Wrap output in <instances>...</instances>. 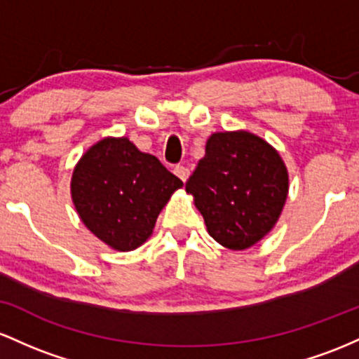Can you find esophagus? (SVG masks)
<instances>
[{"label":"esophagus","mask_w":359,"mask_h":359,"mask_svg":"<svg viewBox=\"0 0 359 359\" xmlns=\"http://www.w3.org/2000/svg\"><path fill=\"white\" fill-rule=\"evenodd\" d=\"M175 175L178 176V178L184 183V181L188 180V176H190V169L184 168V166H176L175 168Z\"/></svg>","instance_id":"obj_1"}]
</instances>
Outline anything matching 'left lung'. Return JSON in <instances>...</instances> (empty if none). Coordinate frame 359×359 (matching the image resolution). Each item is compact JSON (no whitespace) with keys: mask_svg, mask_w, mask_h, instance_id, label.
Returning a JSON list of instances; mask_svg holds the SVG:
<instances>
[{"mask_svg":"<svg viewBox=\"0 0 359 359\" xmlns=\"http://www.w3.org/2000/svg\"><path fill=\"white\" fill-rule=\"evenodd\" d=\"M195 207L224 248L241 251L275 227L288 195V171L266 140L249 132H217L190 180Z\"/></svg>","mask_w":359,"mask_h":359,"instance_id":"obj_1","label":"left lung"}]
</instances>
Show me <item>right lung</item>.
Instances as JSON below:
<instances>
[{"instance_id":"obj_1","label":"right lung","mask_w":359,"mask_h":359,"mask_svg":"<svg viewBox=\"0 0 359 359\" xmlns=\"http://www.w3.org/2000/svg\"><path fill=\"white\" fill-rule=\"evenodd\" d=\"M183 181L127 137H107L76 164L71 196L79 219L116 251H132L152 233L159 212Z\"/></svg>"}]
</instances>
